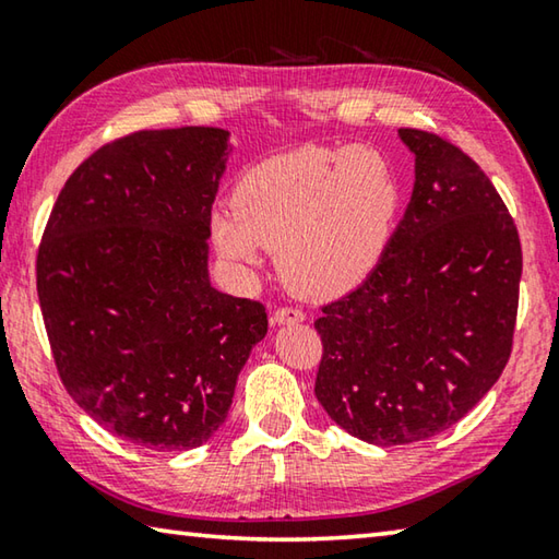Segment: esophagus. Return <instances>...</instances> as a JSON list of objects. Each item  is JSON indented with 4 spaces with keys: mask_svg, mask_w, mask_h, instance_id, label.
Masks as SVG:
<instances>
[{
    "mask_svg": "<svg viewBox=\"0 0 559 559\" xmlns=\"http://www.w3.org/2000/svg\"><path fill=\"white\" fill-rule=\"evenodd\" d=\"M306 320V313H302L300 308H278L276 313H273V323L278 325H296Z\"/></svg>",
    "mask_w": 559,
    "mask_h": 559,
    "instance_id": "34e87169",
    "label": "esophagus"
}]
</instances>
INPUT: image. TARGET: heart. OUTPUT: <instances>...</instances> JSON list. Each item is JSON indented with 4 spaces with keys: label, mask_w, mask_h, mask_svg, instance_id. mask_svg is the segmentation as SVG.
Wrapping results in <instances>:
<instances>
[{
    "label": "heart",
    "mask_w": 559,
    "mask_h": 559,
    "mask_svg": "<svg viewBox=\"0 0 559 559\" xmlns=\"http://www.w3.org/2000/svg\"><path fill=\"white\" fill-rule=\"evenodd\" d=\"M231 206L212 214L222 257L257 266L263 249L276 251L283 281L323 300L357 288L380 263L400 192L374 147H302L246 169Z\"/></svg>",
    "instance_id": "obj_1"
}]
</instances>
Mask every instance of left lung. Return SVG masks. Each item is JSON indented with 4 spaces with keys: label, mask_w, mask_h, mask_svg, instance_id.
Masks as SVG:
<instances>
[{
    "label": "left lung",
    "mask_w": 559,
    "mask_h": 559,
    "mask_svg": "<svg viewBox=\"0 0 559 559\" xmlns=\"http://www.w3.org/2000/svg\"><path fill=\"white\" fill-rule=\"evenodd\" d=\"M414 192L380 263L323 306L316 396L374 447L447 431L498 382L513 349L523 251L513 216L473 159L402 128Z\"/></svg>",
    "instance_id": "left-lung-1"
}]
</instances>
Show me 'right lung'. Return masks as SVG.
Returning a JSON list of instances; mask_svg holds the SVG:
<instances>
[{"instance_id": "obj_1", "label": "right lung", "mask_w": 559, "mask_h": 559, "mask_svg": "<svg viewBox=\"0 0 559 559\" xmlns=\"http://www.w3.org/2000/svg\"><path fill=\"white\" fill-rule=\"evenodd\" d=\"M222 128L138 130L66 179L36 253L56 370L103 429L150 451L197 449L269 330L259 300L210 281Z\"/></svg>"}]
</instances>
